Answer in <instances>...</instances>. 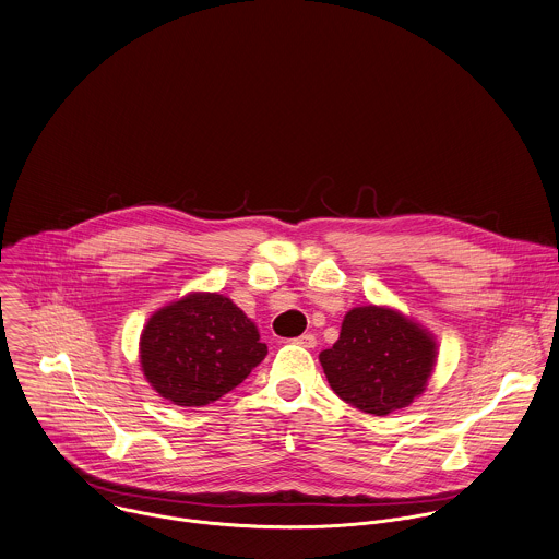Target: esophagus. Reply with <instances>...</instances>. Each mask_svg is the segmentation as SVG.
Here are the masks:
<instances>
[{
	"label": "esophagus",
	"mask_w": 559,
	"mask_h": 559,
	"mask_svg": "<svg viewBox=\"0 0 559 559\" xmlns=\"http://www.w3.org/2000/svg\"><path fill=\"white\" fill-rule=\"evenodd\" d=\"M294 344H298V346H302V348H316L318 340H316V335H311V333H305V335L296 337V340H294Z\"/></svg>",
	"instance_id": "esophagus-1"
}]
</instances>
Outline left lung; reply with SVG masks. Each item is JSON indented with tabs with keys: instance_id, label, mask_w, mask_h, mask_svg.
<instances>
[{
	"instance_id": "left-lung-1",
	"label": "left lung",
	"mask_w": 559,
	"mask_h": 559,
	"mask_svg": "<svg viewBox=\"0 0 559 559\" xmlns=\"http://www.w3.org/2000/svg\"><path fill=\"white\" fill-rule=\"evenodd\" d=\"M436 361L433 333L385 305L350 309L340 340L320 353L333 392L374 416L409 407L427 390Z\"/></svg>"
}]
</instances>
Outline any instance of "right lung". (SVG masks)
<instances>
[{
  "instance_id": "obj_1",
  "label": "right lung",
  "mask_w": 559,
  "mask_h": 559,
  "mask_svg": "<svg viewBox=\"0 0 559 559\" xmlns=\"http://www.w3.org/2000/svg\"><path fill=\"white\" fill-rule=\"evenodd\" d=\"M267 355L257 324L217 292H191L150 316L139 340L145 381L178 407L235 390Z\"/></svg>"
}]
</instances>
